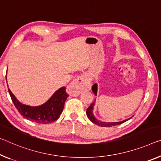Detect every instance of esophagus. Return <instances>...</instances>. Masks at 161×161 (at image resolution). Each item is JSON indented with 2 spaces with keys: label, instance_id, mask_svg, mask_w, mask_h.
<instances>
[{
  "label": "esophagus",
  "instance_id": "esophagus-1",
  "mask_svg": "<svg viewBox=\"0 0 161 161\" xmlns=\"http://www.w3.org/2000/svg\"><path fill=\"white\" fill-rule=\"evenodd\" d=\"M90 85L89 83L86 75H81L74 80L67 86V92L71 96H78L81 92L90 89Z\"/></svg>",
  "mask_w": 161,
  "mask_h": 161
}]
</instances>
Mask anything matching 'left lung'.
<instances>
[{
	"label": "left lung",
	"instance_id": "left-lung-1",
	"mask_svg": "<svg viewBox=\"0 0 161 161\" xmlns=\"http://www.w3.org/2000/svg\"><path fill=\"white\" fill-rule=\"evenodd\" d=\"M92 92L94 93V94L97 95V84H94V85L92 86ZM94 104H95V102H93V103L90 104V106L87 109H86V116H87L88 118L90 119V121L92 122L93 123H94L95 125H99V126H101V127H112V126H114V125H120L122 123H123V122L127 121L128 119H131V117H130V118L125 119V120H123V121L114 122H107L100 121V120H99V119H97L93 114V109H94Z\"/></svg>",
	"mask_w": 161,
	"mask_h": 161
}]
</instances>
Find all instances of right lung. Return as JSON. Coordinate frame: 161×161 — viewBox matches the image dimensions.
I'll return each instance as SVG.
<instances>
[{
	"instance_id": "1",
	"label": "right lung",
	"mask_w": 161,
	"mask_h": 161,
	"mask_svg": "<svg viewBox=\"0 0 161 161\" xmlns=\"http://www.w3.org/2000/svg\"><path fill=\"white\" fill-rule=\"evenodd\" d=\"M11 99L18 111L25 119L41 124L52 123L58 119L62 114L66 99L69 97L65 86L61 87L42 105L29 106L18 100L8 89Z\"/></svg>"
}]
</instances>
